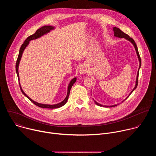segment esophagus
I'll use <instances>...</instances> for the list:
<instances>
[{
	"label": "esophagus",
	"mask_w": 156,
	"mask_h": 156,
	"mask_svg": "<svg viewBox=\"0 0 156 156\" xmlns=\"http://www.w3.org/2000/svg\"><path fill=\"white\" fill-rule=\"evenodd\" d=\"M79 72H80V74H85V73H87V70L84 67H83V66H82V67H81L80 69Z\"/></svg>",
	"instance_id": "34e87169"
}]
</instances>
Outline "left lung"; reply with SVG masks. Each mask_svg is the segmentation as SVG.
<instances>
[{
    "label": "left lung",
    "mask_w": 156,
    "mask_h": 156,
    "mask_svg": "<svg viewBox=\"0 0 156 156\" xmlns=\"http://www.w3.org/2000/svg\"><path fill=\"white\" fill-rule=\"evenodd\" d=\"M113 30H114V36L115 37H120V38H125V39L128 40V41H129L133 46H134V48L135 49V51H136V54H137V56H138V60L140 62V67L138 69V73H137V76H136V82H135V87L133 89V90L130 92V93L129 94V95L124 99L122 101V102H123V101H125L128 97L133 92V91H134L135 89L137 87V86H138V75H139V71H140V69L141 67V58H140V54H139V52H138V48H137V46L135 42V41L133 40L131 37H130L128 34H125V33H123L122 31H121L119 28H117V27H114L113 28ZM94 101V103L100 106V107H115V106H117V105H119V104H115V105H102L98 102H97L94 99H93Z\"/></svg>",
    "instance_id": "obj_1"
}]
</instances>
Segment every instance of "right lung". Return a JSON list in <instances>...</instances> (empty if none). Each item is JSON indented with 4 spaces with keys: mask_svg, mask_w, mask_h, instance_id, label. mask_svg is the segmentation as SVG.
I'll return each mask as SVG.
<instances>
[{
    "mask_svg": "<svg viewBox=\"0 0 156 156\" xmlns=\"http://www.w3.org/2000/svg\"><path fill=\"white\" fill-rule=\"evenodd\" d=\"M55 29V27H52V26H44L41 28H40L39 29H38L36 33L31 36H30L29 37H27V39L25 41L24 43L22 44L20 49V51H19V54H18V58H17V60H16V66H15V69H16V74H17V76H18V81H20V77H19V73H18V66H19V64H20V60H21V57H22V54H23V51H25V48L28 46V45L30 43V41H31V40H33V39H36L42 36H44V34H48V33H49L51 30H53ZM76 77H75L73 78V79H72V80L70 81L69 85H68V87H67V94H66V98L60 102L58 103V104H52V105H51V104H41V103H39V102H37L33 100H32L28 96H27L25 93L23 91V90H22L21 88V84H20V90L22 92V93H23L28 99H29V100H30L33 104H34L36 105L39 107H41V108H59V107H62L63 105H64L66 102H67L68 101V99H69V95H70V90L71 88L72 87V86L73 85V84L76 82Z\"/></svg>",
    "mask_w": 156,
    "mask_h": 156,
    "instance_id": "right-lung-1",
    "label": "right lung"
}]
</instances>
